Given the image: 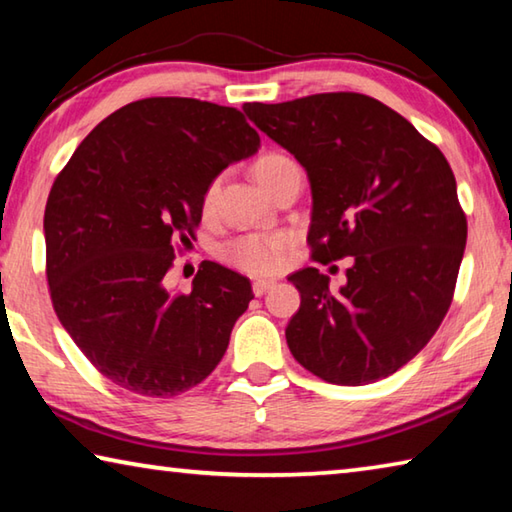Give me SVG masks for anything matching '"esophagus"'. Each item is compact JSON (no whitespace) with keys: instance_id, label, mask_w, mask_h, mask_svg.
I'll list each match as a JSON object with an SVG mask.
<instances>
[{"instance_id":"esophagus-1","label":"esophagus","mask_w":512,"mask_h":512,"mask_svg":"<svg viewBox=\"0 0 512 512\" xmlns=\"http://www.w3.org/2000/svg\"><path fill=\"white\" fill-rule=\"evenodd\" d=\"M273 284L275 282H271V280H255L253 282V293H255V296H264L268 289H273Z\"/></svg>"}]
</instances>
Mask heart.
I'll use <instances>...</instances> for the list:
<instances>
[{
    "instance_id": "1",
    "label": "heart",
    "mask_w": 512,
    "mask_h": 512,
    "mask_svg": "<svg viewBox=\"0 0 512 512\" xmlns=\"http://www.w3.org/2000/svg\"><path fill=\"white\" fill-rule=\"evenodd\" d=\"M289 162L287 155L282 153H266L255 162V176L266 189L284 164ZM216 185H210L203 198V207L210 210L214 205ZM291 239L284 232H246L225 241L221 246L223 262H228L232 268L250 273V275H266L275 273L284 264Z\"/></svg>"
}]
</instances>
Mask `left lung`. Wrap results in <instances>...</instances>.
I'll return each instance as SVG.
<instances>
[{
	"label": "left lung",
	"instance_id": "left-lung-1",
	"mask_svg": "<svg viewBox=\"0 0 512 512\" xmlns=\"http://www.w3.org/2000/svg\"><path fill=\"white\" fill-rule=\"evenodd\" d=\"M244 110L307 169L311 259L352 257L339 291L316 266L289 275L300 291L291 354L329 384L393 375L429 343L454 298L467 219L452 167L402 115L359 92Z\"/></svg>",
	"mask_w": 512,
	"mask_h": 512
}]
</instances>
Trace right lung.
<instances>
[{
	"mask_svg": "<svg viewBox=\"0 0 512 512\" xmlns=\"http://www.w3.org/2000/svg\"><path fill=\"white\" fill-rule=\"evenodd\" d=\"M257 146L237 108L151 97L94 126L56 176L45 207L51 305L117 386L173 397L219 366L253 300L248 277L201 262L192 291L171 293L167 275L196 239L207 187Z\"/></svg>",
	"mask_w": 512,
	"mask_h": 512,
	"instance_id": "right-lung-1",
	"label": "right lung"
}]
</instances>
